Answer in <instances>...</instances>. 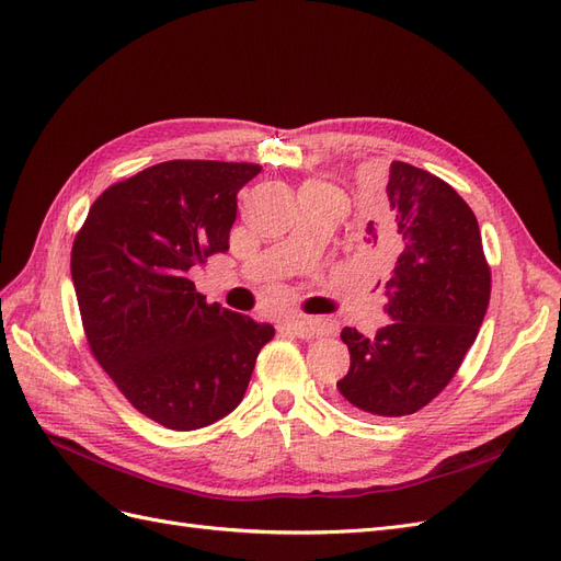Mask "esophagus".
Returning <instances> with one entry per match:
<instances>
[{
  "label": "esophagus",
  "mask_w": 561,
  "mask_h": 561,
  "mask_svg": "<svg viewBox=\"0 0 561 561\" xmlns=\"http://www.w3.org/2000/svg\"><path fill=\"white\" fill-rule=\"evenodd\" d=\"M280 332L285 334H295V336H301V339H313V336H320L325 334V322L322 320H313V318H299V316H290V318H283L278 322Z\"/></svg>",
  "instance_id": "34e87169"
}]
</instances>
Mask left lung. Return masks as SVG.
Listing matches in <instances>:
<instances>
[{
	"mask_svg": "<svg viewBox=\"0 0 561 561\" xmlns=\"http://www.w3.org/2000/svg\"><path fill=\"white\" fill-rule=\"evenodd\" d=\"M360 250L390 264V322L371 339L342 330L351 367L336 381L339 398L360 416L414 414L451 381L489 307L478 217L445 180L393 161Z\"/></svg>",
	"mask_w": 561,
	"mask_h": 561,
	"instance_id": "1",
	"label": "left lung"
}]
</instances>
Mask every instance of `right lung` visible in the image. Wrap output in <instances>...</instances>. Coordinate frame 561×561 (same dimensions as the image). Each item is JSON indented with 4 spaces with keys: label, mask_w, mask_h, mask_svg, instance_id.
I'll list each match as a JSON object with an SVG mask.
<instances>
[{
    "label": "right lung",
    "mask_w": 561,
    "mask_h": 561,
    "mask_svg": "<svg viewBox=\"0 0 561 561\" xmlns=\"http://www.w3.org/2000/svg\"><path fill=\"white\" fill-rule=\"evenodd\" d=\"M254 163L165 161L103 192L72 245L89 346L135 410L171 431L233 412L274 325L208 304L186 278L229 250Z\"/></svg>",
    "instance_id": "1"
}]
</instances>
